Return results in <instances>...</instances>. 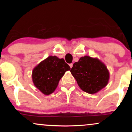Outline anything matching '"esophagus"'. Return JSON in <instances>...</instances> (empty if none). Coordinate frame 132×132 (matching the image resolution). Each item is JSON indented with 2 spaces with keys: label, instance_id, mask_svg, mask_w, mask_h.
I'll return each instance as SVG.
<instances>
[{
  "label": "esophagus",
  "instance_id": "esophagus-1",
  "mask_svg": "<svg viewBox=\"0 0 132 132\" xmlns=\"http://www.w3.org/2000/svg\"><path fill=\"white\" fill-rule=\"evenodd\" d=\"M72 65H73V64H72V63H71V64H69V66H70L71 68H72Z\"/></svg>",
  "mask_w": 132,
  "mask_h": 132
}]
</instances>
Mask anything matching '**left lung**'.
Masks as SVG:
<instances>
[{
	"label": "left lung",
	"instance_id": "obj_1",
	"mask_svg": "<svg viewBox=\"0 0 132 132\" xmlns=\"http://www.w3.org/2000/svg\"><path fill=\"white\" fill-rule=\"evenodd\" d=\"M71 73L83 91L93 94L105 87L110 74L104 63L97 57L85 56L73 64Z\"/></svg>",
	"mask_w": 132,
	"mask_h": 132
}]
</instances>
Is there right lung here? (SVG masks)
Listing matches in <instances>:
<instances>
[{
    "mask_svg": "<svg viewBox=\"0 0 132 132\" xmlns=\"http://www.w3.org/2000/svg\"><path fill=\"white\" fill-rule=\"evenodd\" d=\"M70 69L63 58L50 56L33 68L31 75L33 84L45 95L51 94L65 72Z\"/></svg>",
    "mask_w": 132,
    "mask_h": 132,
    "instance_id": "right-lung-1",
    "label": "right lung"
}]
</instances>
